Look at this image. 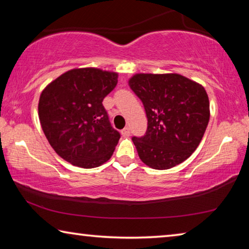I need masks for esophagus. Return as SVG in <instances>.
Listing matches in <instances>:
<instances>
[{
  "label": "esophagus",
  "instance_id": "esophagus-1",
  "mask_svg": "<svg viewBox=\"0 0 249 249\" xmlns=\"http://www.w3.org/2000/svg\"><path fill=\"white\" fill-rule=\"evenodd\" d=\"M122 135H123L124 137H127L130 135V129L128 127H125L123 130H122Z\"/></svg>",
  "mask_w": 249,
  "mask_h": 249
}]
</instances>
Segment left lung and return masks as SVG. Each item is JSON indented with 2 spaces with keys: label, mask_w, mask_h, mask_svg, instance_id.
I'll return each mask as SVG.
<instances>
[{
  "label": "left lung",
  "mask_w": 249,
  "mask_h": 249,
  "mask_svg": "<svg viewBox=\"0 0 249 249\" xmlns=\"http://www.w3.org/2000/svg\"><path fill=\"white\" fill-rule=\"evenodd\" d=\"M128 84L142 100L148 120L144 136L132 138L142 161L165 170L190 157L210 120L204 88L178 73H136Z\"/></svg>",
  "instance_id": "1"
}]
</instances>
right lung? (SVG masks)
<instances>
[{"label": "right lung", "instance_id": "1", "mask_svg": "<svg viewBox=\"0 0 249 249\" xmlns=\"http://www.w3.org/2000/svg\"><path fill=\"white\" fill-rule=\"evenodd\" d=\"M119 73L75 68L59 75L41 92L38 115L53 150L80 168H95L111 158L121 137L111 126L103 99Z\"/></svg>", "mask_w": 249, "mask_h": 249}]
</instances>
